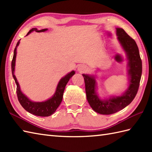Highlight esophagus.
<instances>
[{
	"label": "esophagus",
	"instance_id": "1",
	"mask_svg": "<svg viewBox=\"0 0 152 152\" xmlns=\"http://www.w3.org/2000/svg\"><path fill=\"white\" fill-rule=\"evenodd\" d=\"M87 70H88V67L84 64H79L78 66V70L81 73L85 72Z\"/></svg>",
	"mask_w": 152,
	"mask_h": 152
}]
</instances>
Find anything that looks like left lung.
<instances>
[{
  "instance_id": "1",
  "label": "left lung",
  "mask_w": 152,
  "mask_h": 152,
  "mask_svg": "<svg viewBox=\"0 0 152 152\" xmlns=\"http://www.w3.org/2000/svg\"><path fill=\"white\" fill-rule=\"evenodd\" d=\"M116 34L128 59L129 86L121 96L101 100L95 91L96 81L93 76L82 74L84 78L87 100L93 110L103 115L112 114L124 109L133 101L139 88L142 76V60L136 42L121 28H116Z\"/></svg>"
}]
</instances>
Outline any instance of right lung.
<instances>
[{"label": "right lung", "instance_id": "add662e5", "mask_svg": "<svg viewBox=\"0 0 152 152\" xmlns=\"http://www.w3.org/2000/svg\"><path fill=\"white\" fill-rule=\"evenodd\" d=\"M47 28H44V29H42L38 31L36 28H33L31 29L27 34H30L31 32L36 31L39 33V32H44L47 31ZM19 40L15 48V50L14 51V56H13V59L12 61V72L13 75V78H14L15 84L17 86V88H16V93H17V96L18 101L20 103L21 105L23 106L25 110H27L31 114L37 115V116H42V117H47V116H50L51 114H53V113L56 112L57 108L59 107L60 105L61 101L63 99V93L65 89V86L68 82L69 81V80L71 78L75 72L72 70V72H70L66 75L63 77V78L60 80V81L58 83L56 91L55 93V94L52 97L47 100L46 101L44 102H33L30 101L26 96L23 95L21 91L20 88H19V85L18 83V82L17 81L15 76L14 75V69H15V57L16 54H17V47L19 44Z\"/></svg>", "mask_w": 152, "mask_h": 152}]
</instances>
